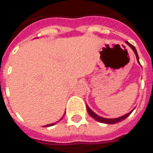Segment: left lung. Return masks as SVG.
Masks as SVG:
<instances>
[{"label": "left lung", "mask_w": 153, "mask_h": 153, "mask_svg": "<svg viewBox=\"0 0 153 153\" xmlns=\"http://www.w3.org/2000/svg\"><path fill=\"white\" fill-rule=\"evenodd\" d=\"M126 44L129 46V47L133 49V51L134 52V53L136 55V57H137V61L138 62V63H140L139 62V58H138V55H137V50H136V48L134 47V45H132L131 44H129L128 42H127L126 41ZM86 109H87V112L89 113V114L91 115V117H92L93 119H95L96 121H98L100 123H109V124H114V123H119V122H121V121H123L126 119L127 117L128 116V115H130V114L134 111V109L130 111L129 113L126 114H124L123 116L121 117H119V118H115V119H106V118H104V117H101V116H99L98 114H96L95 112H93L91 108L89 107L87 105H86Z\"/></svg>", "instance_id": "8db88e82"}]
</instances>
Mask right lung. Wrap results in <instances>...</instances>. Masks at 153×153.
<instances>
[{
  "label": "right lung",
  "instance_id": "right-lung-1",
  "mask_svg": "<svg viewBox=\"0 0 153 153\" xmlns=\"http://www.w3.org/2000/svg\"><path fill=\"white\" fill-rule=\"evenodd\" d=\"M61 119V120H62ZM57 122H56V123H50V124H47V125H45V126L44 127H50V126H53V125H54V124H55V123H57Z\"/></svg>",
  "mask_w": 153,
  "mask_h": 153
}]
</instances>
